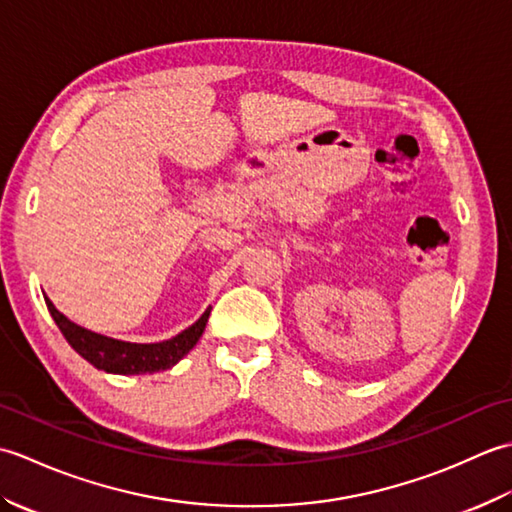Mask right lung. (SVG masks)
Wrapping results in <instances>:
<instances>
[{"instance_id":"add662e5","label":"right lung","mask_w":512,"mask_h":512,"mask_svg":"<svg viewBox=\"0 0 512 512\" xmlns=\"http://www.w3.org/2000/svg\"><path fill=\"white\" fill-rule=\"evenodd\" d=\"M46 306L52 314L54 323L59 325L65 341L72 345L74 352H79L85 361L94 365L96 369H103L107 374H121V376H134V374H154L162 369H171L178 361L187 356L209 321L211 308L206 310L202 317L189 325L187 330L173 336L169 341L160 343H129L118 341L112 336H105L99 332H92L88 328H81L74 321L65 317L63 312L54 308V303L46 297Z\"/></svg>"}]
</instances>
